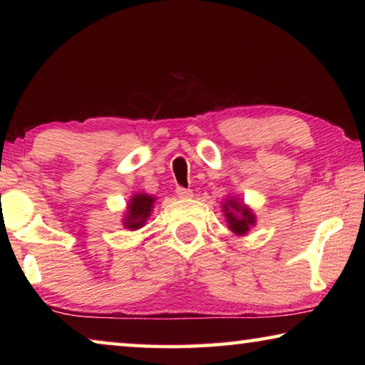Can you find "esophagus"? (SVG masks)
Masks as SVG:
<instances>
[{
    "label": "esophagus",
    "instance_id": "1",
    "mask_svg": "<svg viewBox=\"0 0 365 365\" xmlns=\"http://www.w3.org/2000/svg\"><path fill=\"white\" fill-rule=\"evenodd\" d=\"M175 193H177V196H178V197H182V200H187V197H191V196H193V193H191V190H188V188H182V187H178V188L175 190Z\"/></svg>",
    "mask_w": 365,
    "mask_h": 365
}]
</instances>
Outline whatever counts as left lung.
<instances>
[{
	"label": "left lung",
	"mask_w": 365,
	"mask_h": 365,
	"mask_svg": "<svg viewBox=\"0 0 365 365\" xmlns=\"http://www.w3.org/2000/svg\"><path fill=\"white\" fill-rule=\"evenodd\" d=\"M224 214L227 217L228 228L237 235H246L250 228L256 224V215L248 206L238 202L237 197H228L224 206Z\"/></svg>",
	"instance_id": "8db88e82"
}]
</instances>
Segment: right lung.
Here are the masks:
<instances>
[{"label":"right lung","mask_w":365,"mask_h":365,"mask_svg":"<svg viewBox=\"0 0 365 365\" xmlns=\"http://www.w3.org/2000/svg\"><path fill=\"white\" fill-rule=\"evenodd\" d=\"M156 197L146 193H137L132 196L130 202L127 205L125 219H123V227L130 230H138L140 227L145 225V222L151 215Z\"/></svg>","instance_id":"add662e5"}]
</instances>
